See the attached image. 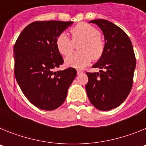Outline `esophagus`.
<instances>
[{"mask_svg": "<svg viewBox=\"0 0 146 146\" xmlns=\"http://www.w3.org/2000/svg\"><path fill=\"white\" fill-rule=\"evenodd\" d=\"M77 74H81L83 73V72H82V70H80V69H77Z\"/></svg>", "mask_w": 146, "mask_h": 146, "instance_id": "obj_1", "label": "esophagus"}]
</instances>
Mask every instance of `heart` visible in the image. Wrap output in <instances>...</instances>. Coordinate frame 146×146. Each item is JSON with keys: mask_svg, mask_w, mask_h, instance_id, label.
<instances>
[{"mask_svg": "<svg viewBox=\"0 0 146 146\" xmlns=\"http://www.w3.org/2000/svg\"><path fill=\"white\" fill-rule=\"evenodd\" d=\"M72 39L63 32L56 38V47L62 55H67L71 52L74 42L82 40L79 45L80 52L72 53L65 59L66 64L77 69H82L94 59L99 58L104 50V44L99 36V31L86 23H79L71 29Z\"/></svg>", "mask_w": 146, "mask_h": 146, "instance_id": "heart-1", "label": "heart"}]
</instances>
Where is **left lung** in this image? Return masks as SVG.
<instances>
[{
  "label": "left lung",
  "mask_w": 146,
  "mask_h": 146,
  "mask_svg": "<svg viewBox=\"0 0 146 146\" xmlns=\"http://www.w3.org/2000/svg\"><path fill=\"white\" fill-rule=\"evenodd\" d=\"M102 31L104 47L100 58L93 66L103 69L86 72L88 97L96 109L110 110L124 102L133 84L136 58L132 44L123 30L106 20H94Z\"/></svg>",
  "instance_id": "obj_1"
}]
</instances>
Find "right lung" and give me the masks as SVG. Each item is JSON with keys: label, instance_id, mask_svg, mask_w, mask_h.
I'll return each instance as SVG.
<instances>
[{"label": "right lung", "instance_id": "1", "mask_svg": "<svg viewBox=\"0 0 146 146\" xmlns=\"http://www.w3.org/2000/svg\"><path fill=\"white\" fill-rule=\"evenodd\" d=\"M72 23L33 22L23 29L15 44L16 80L25 97L39 109L52 110L60 107L77 75L72 67L55 71L64 64L56 38Z\"/></svg>", "mask_w": 146, "mask_h": 146}]
</instances>
